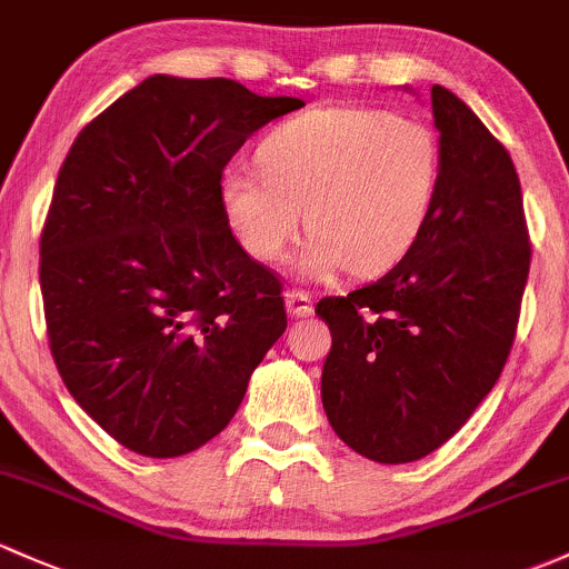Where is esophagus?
Masks as SVG:
<instances>
[{"label":"esophagus","instance_id":"obj_1","mask_svg":"<svg viewBox=\"0 0 569 569\" xmlns=\"http://www.w3.org/2000/svg\"><path fill=\"white\" fill-rule=\"evenodd\" d=\"M284 307L290 317H309L315 307H311V296L303 290H287L284 292Z\"/></svg>","mask_w":569,"mask_h":569}]
</instances>
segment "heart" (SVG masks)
<instances>
[{"mask_svg": "<svg viewBox=\"0 0 569 569\" xmlns=\"http://www.w3.org/2000/svg\"><path fill=\"white\" fill-rule=\"evenodd\" d=\"M259 173L228 170L222 211L249 258L279 262L303 228L298 258L307 279L341 268L388 271L415 247L442 176L429 124L382 108L317 106L279 124L258 149Z\"/></svg>", "mask_w": 569, "mask_h": 569, "instance_id": "heart-1", "label": "heart"}]
</instances>
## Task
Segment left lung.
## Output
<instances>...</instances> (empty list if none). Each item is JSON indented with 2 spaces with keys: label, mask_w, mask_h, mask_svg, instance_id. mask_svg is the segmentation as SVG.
<instances>
[{
  "label": "left lung",
  "mask_w": 569,
  "mask_h": 569,
  "mask_svg": "<svg viewBox=\"0 0 569 569\" xmlns=\"http://www.w3.org/2000/svg\"><path fill=\"white\" fill-rule=\"evenodd\" d=\"M431 113L442 176L423 233L382 279L317 303L328 423L377 463L418 461L467 423L502 375L529 277L510 154L453 91L431 87Z\"/></svg>",
  "instance_id": "left-lung-1"
}]
</instances>
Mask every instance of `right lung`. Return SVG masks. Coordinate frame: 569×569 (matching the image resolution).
Here are the masks:
<instances>
[{"mask_svg":"<svg viewBox=\"0 0 569 569\" xmlns=\"http://www.w3.org/2000/svg\"><path fill=\"white\" fill-rule=\"evenodd\" d=\"M301 106L228 78L151 76L83 127L59 170L40 238L51 352L132 453L217 437L284 333L282 284L230 233L219 181L249 136Z\"/></svg>","mask_w":569,"mask_h":569,"instance_id":"add662e5","label":"right lung"}]
</instances>
